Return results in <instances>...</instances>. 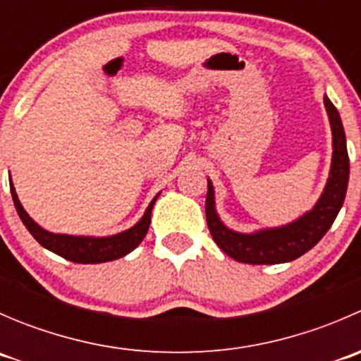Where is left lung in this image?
<instances>
[{
  "label": "left lung",
  "mask_w": 361,
  "mask_h": 361,
  "mask_svg": "<svg viewBox=\"0 0 361 361\" xmlns=\"http://www.w3.org/2000/svg\"><path fill=\"white\" fill-rule=\"evenodd\" d=\"M325 106L329 111L330 126L334 136V157L329 181L325 192L318 204L286 227L271 228V231L255 232V234H239L225 227L214 211V192L211 181L207 183L206 195V221L214 243L225 255L234 260L251 265L283 264L307 253L319 239L326 234L336 221L338 211L345 199L349 181V157L345 148V134L341 116L332 101L325 96Z\"/></svg>",
  "instance_id": "obj_1"
}]
</instances>
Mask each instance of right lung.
I'll use <instances>...</instances> for the list:
<instances>
[{
  "mask_svg": "<svg viewBox=\"0 0 361 361\" xmlns=\"http://www.w3.org/2000/svg\"><path fill=\"white\" fill-rule=\"evenodd\" d=\"M10 190H12V199L16 204V209L19 213L20 220L25 225L29 232H31L32 238L43 246V248L54 251L59 257L66 258L69 262H75V264H103V262L116 260L120 257H126L127 253H130L147 235L148 227H150L152 221V209H154V204L157 201V197L150 202L147 213L143 214L140 221L134 225L129 231L122 232V234L111 235V238H78V235H63V234H52V232H47L39 227L38 224L29 218V214L25 213L24 207L20 206L19 199H17L16 188L10 183Z\"/></svg>",
  "mask_w": 361,
  "mask_h": 361,
  "instance_id": "1",
  "label": "right lung"
}]
</instances>
